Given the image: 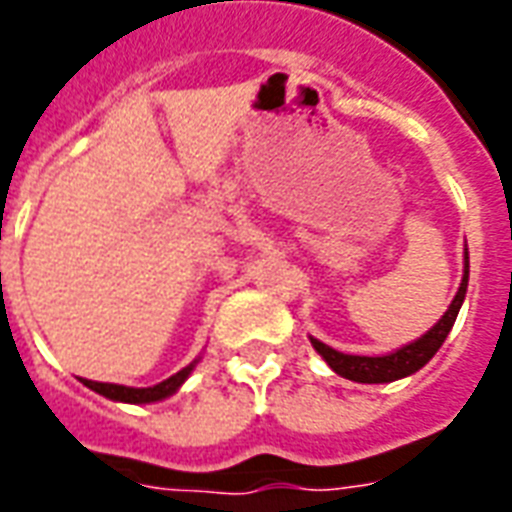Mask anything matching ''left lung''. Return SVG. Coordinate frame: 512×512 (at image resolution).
<instances>
[{"mask_svg":"<svg viewBox=\"0 0 512 512\" xmlns=\"http://www.w3.org/2000/svg\"><path fill=\"white\" fill-rule=\"evenodd\" d=\"M466 285H469V252L463 255V279L461 288L452 299L450 310L441 315V321L430 329L428 334H422L414 343L397 348L392 354L386 356H354V354H340L334 351L321 340L310 337L312 348L326 359V365L332 367L337 376L348 378V381H356V384H389V381H397V378H406L411 373H417L419 367H425L436 356V351L441 348V343L447 340L452 323L458 318V310H461L463 299H466Z\"/></svg>","mask_w":512,"mask_h":512,"instance_id":"8db88e82","label":"left lung"}]
</instances>
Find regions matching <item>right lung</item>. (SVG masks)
<instances>
[{"mask_svg": "<svg viewBox=\"0 0 512 512\" xmlns=\"http://www.w3.org/2000/svg\"><path fill=\"white\" fill-rule=\"evenodd\" d=\"M197 362H191L189 367L178 370L175 376H169L167 381H161L156 386H145V389H136V386H120V384H101V381H87L82 378L84 386H90L98 395L109 397V400H117V403H156V400H164V397L175 395L180 389V384L189 378V373L194 370Z\"/></svg>", "mask_w": 512, "mask_h": 512, "instance_id": "1", "label": "right lung"}]
</instances>
